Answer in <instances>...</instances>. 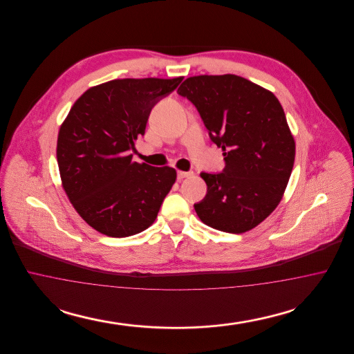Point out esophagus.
<instances>
[{
	"mask_svg": "<svg viewBox=\"0 0 354 354\" xmlns=\"http://www.w3.org/2000/svg\"><path fill=\"white\" fill-rule=\"evenodd\" d=\"M191 175H194V172H191V171H178V179L179 180H183V179L191 176Z\"/></svg>",
	"mask_w": 354,
	"mask_h": 354,
	"instance_id": "1",
	"label": "esophagus"
}]
</instances>
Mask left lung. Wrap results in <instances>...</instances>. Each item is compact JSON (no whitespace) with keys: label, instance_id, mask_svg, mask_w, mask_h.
Returning <instances> with one entry per match:
<instances>
[{"label":"left lung","instance_id":"8db88e82","mask_svg":"<svg viewBox=\"0 0 354 354\" xmlns=\"http://www.w3.org/2000/svg\"><path fill=\"white\" fill-rule=\"evenodd\" d=\"M178 93L192 102L225 169L202 172L207 195L195 204L204 224L244 234L267 219L281 202L295 163L296 143L274 94L234 75H195Z\"/></svg>","mask_w":354,"mask_h":354}]
</instances>
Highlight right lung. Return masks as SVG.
<instances>
[{
    "label": "right lung",
    "instance_id": "add662e5",
    "mask_svg": "<svg viewBox=\"0 0 354 354\" xmlns=\"http://www.w3.org/2000/svg\"><path fill=\"white\" fill-rule=\"evenodd\" d=\"M183 77L123 78L97 84L74 102L57 140L62 188L78 215L111 237L149 228L176 180L169 166L133 160L151 109Z\"/></svg>",
    "mask_w": 354,
    "mask_h": 354
}]
</instances>
